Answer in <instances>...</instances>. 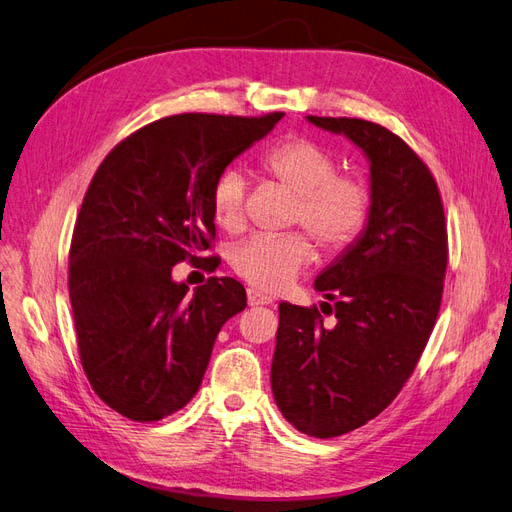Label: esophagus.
I'll return each instance as SVG.
<instances>
[{
  "instance_id": "esophagus-1",
  "label": "esophagus",
  "mask_w": 512,
  "mask_h": 512,
  "mask_svg": "<svg viewBox=\"0 0 512 512\" xmlns=\"http://www.w3.org/2000/svg\"><path fill=\"white\" fill-rule=\"evenodd\" d=\"M273 299L269 297V295H265L262 293V290H258V288H247V303H250V306H269Z\"/></svg>"
}]
</instances>
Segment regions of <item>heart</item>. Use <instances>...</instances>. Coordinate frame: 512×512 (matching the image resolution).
Listing matches in <instances>:
<instances>
[{
  "instance_id": "obj_1",
  "label": "heart",
  "mask_w": 512,
  "mask_h": 512,
  "mask_svg": "<svg viewBox=\"0 0 512 512\" xmlns=\"http://www.w3.org/2000/svg\"><path fill=\"white\" fill-rule=\"evenodd\" d=\"M262 170L297 193L290 222L301 224L325 252H340L359 232L370 213V189L364 178L338 174V159L310 137H288L260 159ZM215 222L237 232L245 222V176L226 170L211 193ZM312 245L301 232L256 234L230 254L234 273L262 290H280L308 265Z\"/></svg>"
}]
</instances>
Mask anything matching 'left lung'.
Listing matches in <instances>:
<instances>
[{
  "label": "left lung",
  "mask_w": 512,
  "mask_h": 512,
  "mask_svg": "<svg viewBox=\"0 0 512 512\" xmlns=\"http://www.w3.org/2000/svg\"><path fill=\"white\" fill-rule=\"evenodd\" d=\"M306 120L344 135L370 168V213L353 243L316 275L321 311L280 303L271 364L275 405L297 431L338 437L388 407L435 325L448 262L435 178L392 131L359 118Z\"/></svg>",
  "instance_id": "obj_1"
}]
</instances>
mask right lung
<instances>
[{"instance_id":"obj_1","label":"right lung","mask_w":512,"mask_h":512,"mask_svg":"<svg viewBox=\"0 0 512 512\" xmlns=\"http://www.w3.org/2000/svg\"><path fill=\"white\" fill-rule=\"evenodd\" d=\"M284 114H178L120 142L96 170L68 267L81 364L103 403L157 422L196 396L219 329L247 306L234 278L189 293L176 262L209 250L215 181Z\"/></svg>"}]
</instances>
